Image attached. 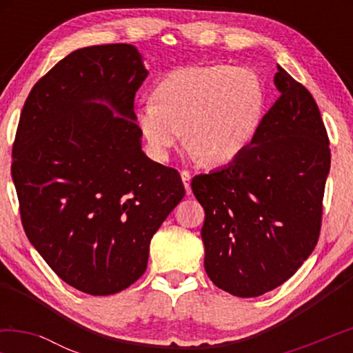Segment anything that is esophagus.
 I'll return each mask as SVG.
<instances>
[{
	"instance_id": "1",
	"label": "esophagus",
	"mask_w": 353,
	"mask_h": 353,
	"mask_svg": "<svg viewBox=\"0 0 353 353\" xmlns=\"http://www.w3.org/2000/svg\"><path fill=\"white\" fill-rule=\"evenodd\" d=\"M181 180H183V183H185L186 194H191V186H190V181H191V172H190V170H181Z\"/></svg>"
}]
</instances>
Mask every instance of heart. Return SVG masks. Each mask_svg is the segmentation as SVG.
<instances>
[{
	"label": "heart",
	"instance_id": "b5f03b06",
	"mask_svg": "<svg viewBox=\"0 0 353 353\" xmlns=\"http://www.w3.org/2000/svg\"><path fill=\"white\" fill-rule=\"evenodd\" d=\"M154 103L138 112L139 130L154 156L165 159L186 134L194 156L226 165L252 143L267 93L248 67H185L159 81Z\"/></svg>",
	"mask_w": 353,
	"mask_h": 353
}]
</instances>
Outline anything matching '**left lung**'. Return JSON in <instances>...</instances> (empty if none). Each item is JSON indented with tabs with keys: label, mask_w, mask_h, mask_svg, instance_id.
Wrapping results in <instances>:
<instances>
[{
	"label": "left lung",
	"mask_w": 353,
	"mask_h": 353,
	"mask_svg": "<svg viewBox=\"0 0 353 353\" xmlns=\"http://www.w3.org/2000/svg\"><path fill=\"white\" fill-rule=\"evenodd\" d=\"M279 98L249 148L191 181L204 207V268L216 288L257 297L281 286L320 238L330 138L305 86L278 67Z\"/></svg>",
	"instance_id": "8db88e82"
}]
</instances>
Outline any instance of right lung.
Here are the masks:
<instances>
[{"mask_svg": "<svg viewBox=\"0 0 353 353\" xmlns=\"http://www.w3.org/2000/svg\"><path fill=\"white\" fill-rule=\"evenodd\" d=\"M146 75L125 43L70 52L32 88L14 138L23 231L62 281L91 296L141 278L154 233L185 196L178 170L141 151L134 94Z\"/></svg>", "mask_w": 353, "mask_h": 353, "instance_id": "right-lung-1", "label": "right lung"}]
</instances>
